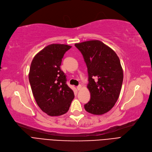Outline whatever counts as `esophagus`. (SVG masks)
Masks as SVG:
<instances>
[{"instance_id":"34e87169","label":"esophagus","mask_w":152,"mask_h":152,"mask_svg":"<svg viewBox=\"0 0 152 152\" xmlns=\"http://www.w3.org/2000/svg\"><path fill=\"white\" fill-rule=\"evenodd\" d=\"M81 88H82L81 85V84H80V85L77 86V89L79 91V90H80V89H81Z\"/></svg>"}]
</instances>
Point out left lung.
Masks as SVG:
<instances>
[{"instance_id": "left-lung-1", "label": "left lung", "mask_w": 152, "mask_h": 152, "mask_svg": "<svg viewBox=\"0 0 152 152\" xmlns=\"http://www.w3.org/2000/svg\"><path fill=\"white\" fill-rule=\"evenodd\" d=\"M75 45L88 68L91 99L84 109L92 114H104L114 106L119 97L124 77L119 58L113 49L97 39Z\"/></svg>"}]
</instances>
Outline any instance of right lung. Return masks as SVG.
I'll use <instances>...</instances> for the list:
<instances>
[{"label":"right lung","instance_id":"right-lung-1","mask_svg":"<svg viewBox=\"0 0 152 152\" xmlns=\"http://www.w3.org/2000/svg\"><path fill=\"white\" fill-rule=\"evenodd\" d=\"M71 48L64 44H51L34 56L28 79L33 95L42 110L50 116L61 115L68 111L75 97L60 69L64 53Z\"/></svg>","mask_w":152,"mask_h":152}]
</instances>
